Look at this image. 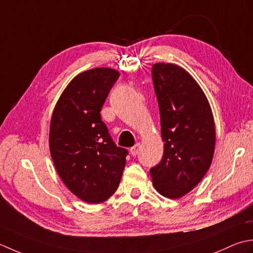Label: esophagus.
Here are the masks:
<instances>
[{"mask_svg": "<svg viewBox=\"0 0 253 253\" xmlns=\"http://www.w3.org/2000/svg\"><path fill=\"white\" fill-rule=\"evenodd\" d=\"M140 147H141L140 143H137V144H135V145H134L133 147H131V149H130L131 155H133V156H136L137 154H138V152H140Z\"/></svg>", "mask_w": 253, "mask_h": 253, "instance_id": "esophagus-1", "label": "esophagus"}]
</instances>
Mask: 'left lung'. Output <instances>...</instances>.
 Wrapping results in <instances>:
<instances>
[{
    "label": "left lung",
    "instance_id": "1",
    "mask_svg": "<svg viewBox=\"0 0 253 253\" xmlns=\"http://www.w3.org/2000/svg\"><path fill=\"white\" fill-rule=\"evenodd\" d=\"M152 79L165 145L151 176L159 193L178 199L191 191L212 164L213 113L203 90L180 66L159 62L153 65Z\"/></svg>",
    "mask_w": 253,
    "mask_h": 253
}]
</instances>
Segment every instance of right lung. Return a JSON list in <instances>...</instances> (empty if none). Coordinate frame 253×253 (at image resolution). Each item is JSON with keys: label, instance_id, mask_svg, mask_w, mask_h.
I'll return each instance as SVG.
<instances>
[{"label": "right lung", "instance_id": "right-lung-1", "mask_svg": "<svg viewBox=\"0 0 253 253\" xmlns=\"http://www.w3.org/2000/svg\"><path fill=\"white\" fill-rule=\"evenodd\" d=\"M97 68L77 75L56 102L50 125V152L56 171L77 198L101 203L119 187L127 149L113 142L100 111L119 79Z\"/></svg>", "mask_w": 253, "mask_h": 253}]
</instances>
